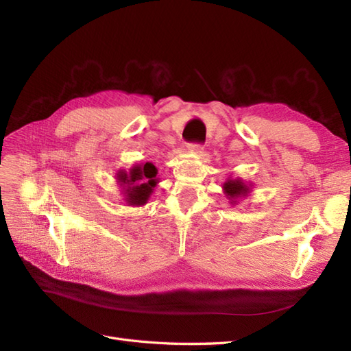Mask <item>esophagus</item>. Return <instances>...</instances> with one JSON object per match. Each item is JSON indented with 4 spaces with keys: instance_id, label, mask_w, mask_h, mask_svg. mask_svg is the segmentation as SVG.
Masks as SVG:
<instances>
[{
    "instance_id": "1",
    "label": "esophagus",
    "mask_w": 351,
    "mask_h": 351,
    "mask_svg": "<svg viewBox=\"0 0 351 351\" xmlns=\"http://www.w3.org/2000/svg\"><path fill=\"white\" fill-rule=\"evenodd\" d=\"M202 149H204V145H200V143H190V145H189V152L200 154Z\"/></svg>"
}]
</instances>
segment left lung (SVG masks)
I'll list each match as a JSON object with an SVG mask.
<instances>
[{
  "label": "left lung",
  "instance_id": "1",
  "mask_svg": "<svg viewBox=\"0 0 351 351\" xmlns=\"http://www.w3.org/2000/svg\"><path fill=\"white\" fill-rule=\"evenodd\" d=\"M249 192H250V186L244 183L241 178H236V180L230 178L224 183V193L227 195L228 199H231V204H236L237 202L236 199L241 196H247Z\"/></svg>",
  "mask_w": 351,
  "mask_h": 351
}]
</instances>
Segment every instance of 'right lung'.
Masks as SVG:
<instances>
[{
    "instance_id": "add662e5",
    "label": "right lung",
    "mask_w": 351,
    "mask_h": 351,
    "mask_svg": "<svg viewBox=\"0 0 351 351\" xmlns=\"http://www.w3.org/2000/svg\"><path fill=\"white\" fill-rule=\"evenodd\" d=\"M156 174L158 169L152 162L137 164L130 168L129 173L124 171V169L119 171L117 180L124 189L127 204L133 206L145 205L158 183Z\"/></svg>"
}]
</instances>
